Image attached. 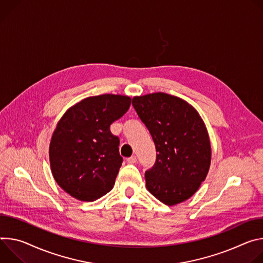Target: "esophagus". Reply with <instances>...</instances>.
I'll return each instance as SVG.
<instances>
[{"label": "esophagus", "mask_w": 263, "mask_h": 263, "mask_svg": "<svg viewBox=\"0 0 263 263\" xmlns=\"http://www.w3.org/2000/svg\"><path fill=\"white\" fill-rule=\"evenodd\" d=\"M136 162H137V157L136 156H132L130 158L127 159V163H129V164H134Z\"/></svg>", "instance_id": "esophagus-1"}]
</instances>
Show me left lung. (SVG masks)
Wrapping results in <instances>:
<instances>
[{"instance_id": "1", "label": "left lung", "mask_w": 263, "mask_h": 263, "mask_svg": "<svg viewBox=\"0 0 263 263\" xmlns=\"http://www.w3.org/2000/svg\"><path fill=\"white\" fill-rule=\"evenodd\" d=\"M133 105L157 152L155 165L145 171L147 190L167 206L188 199L210 168L211 146L205 123L192 105L165 93L134 97Z\"/></svg>"}]
</instances>
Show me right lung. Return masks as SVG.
Listing matches in <instances>:
<instances>
[{
    "mask_svg": "<svg viewBox=\"0 0 263 263\" xmlns=\"http://www.w3.org/2000/svg\"><path fill=\"white\" fill-rule=\"evenodd\" d=\"M127 96L104 94L70 107L57 123L50 148V165L56 181L71 196L93 201L114 187L122 165L119 138L110 124L128 110Z\"/></svg>",
    "mask_w": 263,
    "mask_h": 263,
    "instance_id": "obj_1",
    "label": "right lung"
}]
</instances>
